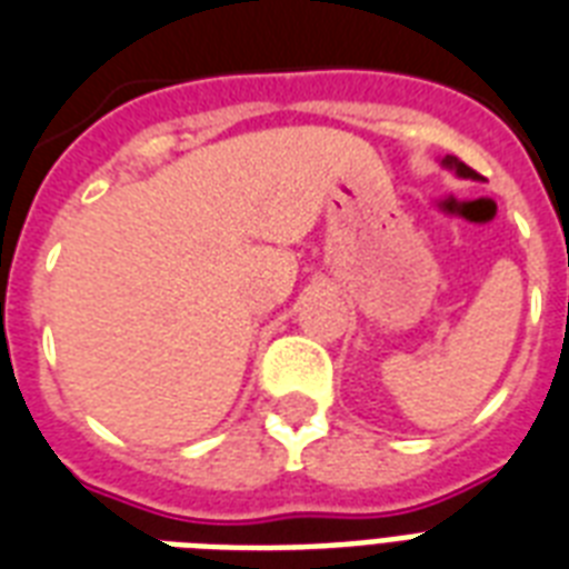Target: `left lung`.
Wrapping results in <instances>:
<instances>
[{
  "mask_svg": "<svg viewBox=\"0 0 569 569\" xmlns=\"http://www.w3.org/2000/svg\"><path fill=\"white\" fill-rule=\"evenodd\" d=\"M442 164H446V168H451V171H458L460 177H472V180H476L478 173L472 171V168H469V164H463L458 159V156H446V159H442Z\"/></svg>",
  "mask_w": 569,
  "mask_h": 569,
  "instance_id": "obj_1",
  "label": "left lung"
}]
</instances>
